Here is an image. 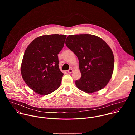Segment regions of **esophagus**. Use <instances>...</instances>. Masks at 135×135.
I'll return each mask as SVG.
<instances>
[{
  "label": "esophagus",
  "instance_id": "esophagus-1",
  "mask_svg": "<svg viewBox=\"0 0 135 135\" xmlns=\"http://www.w3.org/2000/svg\"><path fill=\"white\" fill-rule=\"evenodd\" d=\"M73 71V69H69L68 70V72L69 73H71Z\"/></svg>",
  "mask_w": 135,
  "mask_h": 135
}]
</instances>
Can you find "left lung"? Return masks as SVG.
Masks as SVG:
<instances>
[{
  "label": "left lung",
  "instance_id": "obj_1",
  "mask_svg": "<svg viewBox=\"0 0 135 135\" xmlns=\"http://www.w3.org/2000/svg\"><path fill=\"white\" fill-rule=\"evenodd\" d=\"M67 47L78 56L81 78L75 84L80 90L92 93L104 88L112 78L114 57L102 38L90 34L69 35Z\"/></svg>",
  "mask_w": 135,
  "mask_h": 135
}]
</instances>
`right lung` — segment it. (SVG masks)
I'll list each match as a JSON object with an SVG mask.
<instances>
[{"label":"right lung","instance_id":"right-lung-1","mask_svg":"<svg viewBox=\"0 0 135 135\" xmlns=\"http://www.w3.org/2000/svg\"><path fill=\"white\" fill-rule=\"evenodd\" d=\"M66 35L38 37L27 47L21 72L28 86L41 95L50 94L60 85L64 74L59 67L57 54L62 49Z\"/></svg>","mask_w":135,"mask_h":135}]
</instances>
